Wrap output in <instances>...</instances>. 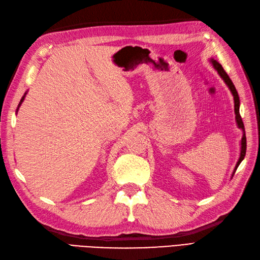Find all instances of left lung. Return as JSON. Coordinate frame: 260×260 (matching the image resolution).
I'll return each mask as SVG.
<instances>
[{"label": "left lung", "instance_id": "1", "mask_svg": "<svg viewBox=\"0 0 260 260\" xmlns=\"http://www.w3.org/2000/svg\"><path fill=\"white\" fill-rule=\"evenodd\" d=\"M211 62H212V64H213V67H214V69L216 70L217 72H219V74L221 75V78L224 80V82H225L226 84H228V86L230 87V89H231V92H232V94H233V96H234V108H235V115H236V121H237V124H238V127H240L242 130H243V138H242V150H241V156H240V159H238V162H237V164H236V166H235V170H234V173L236 172V170H237V167H238V165L241 164V162L242 160L244 159V157H245V154H246V136H245V128H244V122H243V120H242V117H241V115H240V98H238V94H237V90H236V88H235V86H234V84H233V82H232V80L230 79V76L228 75V73L224 71V69L222 68V66L220 64L219 62H217L216 60H214V59H212L211 60Z\"/></svg>", "mask_w": 260, "mask_h": 260}]
</instances>
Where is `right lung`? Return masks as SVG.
Wrapping results in <instances>:
<instances>
[{
	"instance_id": "1",
	"label": "right lung",
	"mask_w": 260,
	"mask_h": 260,
	"mask_svg": "<svg viewBox=\"0 0 260 260\" xmlns=\"http://www.w3.org/2000/svg\"><path fill=\"white\" fill-rule=\"evenodd\" d=\"M25 95H26V94H25ZM25 95H24V96H23V98H22V101H20V103H19V105H20V104H22V102H23V101H24V97H25Z\"/></svg>"
}]
</instances>
